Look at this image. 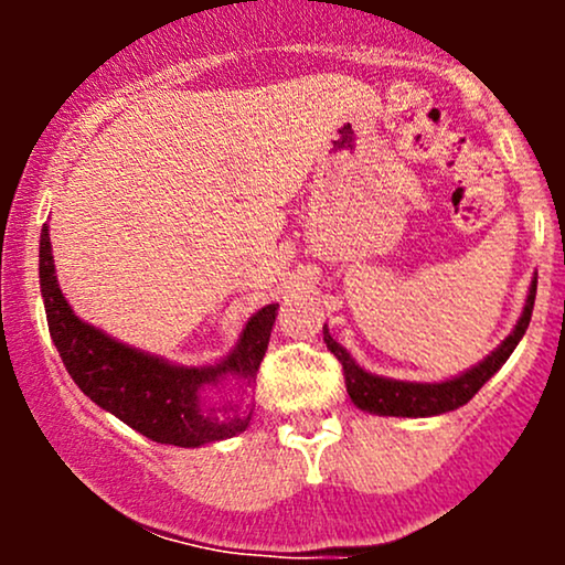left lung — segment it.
I'll use <instances>...</instances> for the list:
<instances>
[{
    "label": "left lung",
    "instance_id": "obj_1",
    "mask_svg": "<svg viewBox=\"0 0 565 565\" xmlns=\"http://www.w3.org/2000/svg\"><path fill=\"white\" fill-rule=\"evenodd\" d=\"M534 297H536V278L531 281L526 305H523V313L518 319L515 329L504 337V342L497 350H491V355H486L481 364H476L468 372L457 374V377L444 380V382H404V380H391L380 377V374L366 372L353 361V355L348 353L340 342L329 334V329L323 327V342L327 348L337 355V361L342 364V374H345V387L350 401L361 408V412L380 414V417H436V414L454 412V408L465 406L481 387L489 382L494 374L502 369L504 361L510 359V353L515 350L521 337L526 334L531 310H534Z\"/></svg>",
    "mask_w": 565,
    "mask_h": 565
}]
</instances>
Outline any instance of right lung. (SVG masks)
<instances>
[{
  "label": "right lung",
  "instance_id": "right-lung-1",
  "mask_svg": "<svg viewBox=\"0 0 565 565\" xmlns=\"http://www.w3.org/2000/svg\"><path fill=\"white\" fill-rule=\"evenodd\" d=\"M39 287L50 337L79 391L97 406L157 444L196 446L238 436L249 427L252 412L217 404L206 391L225 377L249 385L268 350L278 305H265L246 321L236 348L215 366H178L142 353L84 323L71 310L55 276L47 223L39 238Z\"/></svg>",
  "mask_w": 565,
  "mask_h": 565
}]
</instances>
